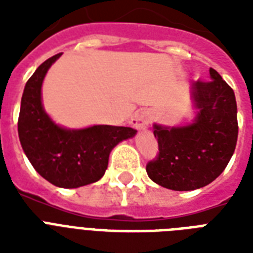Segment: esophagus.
I'll list each match as a JSON object with an SVG mask.
<instances>
[{
  "mask_svg": "<svg viewBox=\"0 0 253 253\" xmlns=\"http://www.w3.org/2000/svg\"><path fill=\"white\" fill-rule=\"evenodd\" d=\"M150 113H147V111H136L134 117L131 118V126L139 131L146 130L148 125H150Z\"/></svg>",
  "mask_w": 253,
  "mask_h": 253,
  "instance_id": "esophagus-1",
  "label": "esophagus"
}]
</instances>
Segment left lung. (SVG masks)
Listing matches in <instances>:
<instances>
[{
	"label": "left lung",
	"mask_w": 253,
	"mask_h": 253,
	"mask_svg": "<svg viewBox=\"0 0 253 253\" xmlns=\"http://www.w3.org/2000/svg\"><path fill=\"white\" fill-rule=\"evenodd\" d=\"M197 109L185 126L154 125L159 155L146 167L151 180L172 190H194L215 180L227 167L238 140V109L234 90L210 68V81L190 87Z\"/></svg>",
	"instance_id": "obj_1"
}]
</instances>
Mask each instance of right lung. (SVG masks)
Instances as JSON below:
<instances>
[{"instance_id":"obj_1","label":"right lung","mask_w":253,"mask_h":253,"mask_svg":"<svg viewBox=\"0 0 253 253\" xmlns=\"http://www.w3.org/2000/svg\"><path fill=\"white\" fill-rule=\"evenodd\" d=\"M61 53L41 64L26 83L18 118L21 146L34 169L59 188H80L105 174L109 155L119 142L135 136L131 127L95 125L71 130L53 122L42 103V84Z\"/></svg>"}]
</instances>
